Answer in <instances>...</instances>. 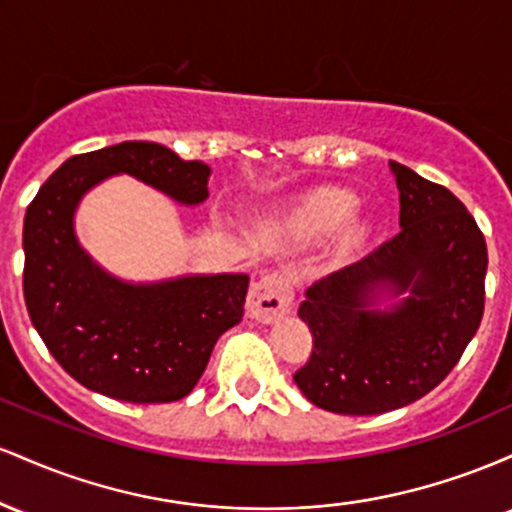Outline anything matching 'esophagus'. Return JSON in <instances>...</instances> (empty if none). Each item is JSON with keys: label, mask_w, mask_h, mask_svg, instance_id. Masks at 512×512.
<instances>
[{"label": "esophagus", "mask_w": 512, "mask_h": 512, "mask_svg": "<svg viewBox=\"0 0 512 512\" xmlns=\"http://www.w3.org/2000/svg\"><path fill=\"white\" fill-rule=\"evenodd\" d=\"M293 305V289L289 279L281 274H269L252 284L248 293V315L257 322H274L284 317Z\"/></svg>", "instance_id": "1"}]
</instances>
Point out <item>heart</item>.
Instances as JSON below:
<instances>
[{
	"mask_svg": "<svg viewBox=\"0 0 512 512\" xmlns=\"http://www.w3.org/2000/svg\"><path fill=\"white\" fill-rule=\"evenodd\" d=\"M358 209V197L354 192L342 190V187H322V190L310 192L301 202L293 204L281 219V228L289 233L291 238L313 240L330 238L337 231H342V240L339 248L342 252H354L361 248L370 238V223L366 221H352Z\"/></svg>",
	"mask_w": 512,
	"mask_h": 512,
	"instance_id": "b5f03b06",
	"label": "heart"
}]
</instances>
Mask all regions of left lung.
Segmentation results:
<instances>
[{"mask_svg":"<svg viewBox=\"0 0 512 512\" xmlns=\"http://www.w3.org/2000/svg\"><path fill=\"white\" fill-rule=\"evenodd\" d=\"M402 231L305 291L313 356L296 370L315 407L375 416L416 402L460 361L484 315L486 240L443 185L390 161Z\"/></svg>","mask_w":512,"mask_h":512,"instance_id":"obj_1","label":"left lung"}]
</instances>
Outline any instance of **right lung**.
<instances>
[{
  "mask_svg": "<svg viewBox=\"0 0 512 512\" xmlns=\"http://www.w3.org/2000/svg\"><path fill=\"white\" fill-rule=\"evenodd\" d=\"M132 175L185 207L209 197L211 168L168 146L122 142L67 158L23 219V298L55 361L98 395L132 404L187 397L216 339L243 320L248 274L125 281L81 248L74 216L88 190Z\"/></svg>",
  "mask_w": 512,
  "mask_h": 512,
  "instance_id": "1",
  "label": "right lung"
}]
</instances>
